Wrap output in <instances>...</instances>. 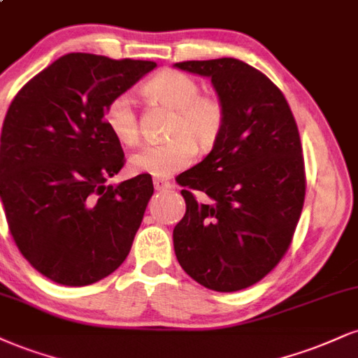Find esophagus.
I'll return each instance as SVG.
<instances>
[{"mask_svg": "<svg viewBox=\"0 0 358 358\" xmlns=\"http://www.w3.org/2000/svg\"><path fill=\"white\" fill-rule=\"evenodd\" d=\"M153 187H155V190H157V192H163V190H170L171 183L166 182V180H163V178H155L153 180Z\"/></svg>", "mask_w": 358, "mask_h": 358, "instance_id": "34e87169", "label": "esophagus"}]
</instances>
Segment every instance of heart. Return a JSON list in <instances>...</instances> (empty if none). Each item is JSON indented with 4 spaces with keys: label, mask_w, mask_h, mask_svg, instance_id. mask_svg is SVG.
Returning a JSON list of instances; mask_svg holds the SVG:
<instances>
[{
    "label": "heart",
    "mask_w": 358,
    "mask_h": 358,
    "mask_svg": "<svg viewBox=\"0 0 358 358\" xmlns=\"http://www.w3.org/2000/svg\"><path fill=\"white\" fill-rule=\"evenodd\" d=\"M143 93L152 101L175 110L166 143L146 145L131 155L135 173L170 178L190 166L198 150H210L220 140L227 123V108L217 94L201 93L200 83L190 75L165 70L146 81ZM106 128L116 141L131 146L140 138L136 103L130 93H120L106 103L103 113Z\"/></svg>",
    "instance_id": "heart-1"
}]
</instances>
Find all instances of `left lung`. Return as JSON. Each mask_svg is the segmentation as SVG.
Here are the masks:
<instances>
[{
    "label": "left lung",
    "mask_w": 358,
    "mask_h": 358,
    "mask_svg": "<svg viewBox=\"0 0 358 358\" xmlns=\"http://www.w3.org/2000/svg\"><path fill=\"white\" fill-rule=\"evenodd\" d=\"M175 66L212 78L227 108L212 152L176 178L187 203L173 230L176 258L210 290H243L278 265L300 220L307 180L299 128L278 86L240 59ZM195 191L209 198L200 202Z\"/></svg>",
    "instance_id": "8db88e82"
}]
</instances>
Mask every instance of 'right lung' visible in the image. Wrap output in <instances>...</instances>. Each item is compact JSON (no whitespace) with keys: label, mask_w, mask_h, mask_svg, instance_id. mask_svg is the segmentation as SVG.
<instances>
[{"label":"right lung","mask_w":358,"mask_h":358,"mask_svg":"<svg viewBox=\"0 0 358 358\" xmlns=\"http://www.w3.org/2000/svg\"><path fill=\"white\" fill-rule=\"evenodd\" d=\"M157 66L70 53L20 90L0 138V196L16 247L46 278L83 287L131 250L153 195L150 175L105 185L124 155L103 113Z\"/></svg>","instance_id":"right-lung-1"}]
</instances>
